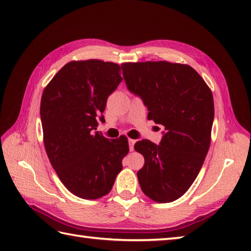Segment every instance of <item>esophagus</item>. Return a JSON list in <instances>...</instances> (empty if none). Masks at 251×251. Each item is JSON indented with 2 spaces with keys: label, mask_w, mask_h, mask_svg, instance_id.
Returning a JSON list of instances; mask_svg holds the SVG:
<instances>
[{
  "label": "esophagus",
  "mask_w": 251,
  "mask_h": 251,
  "mask_svg": "<svg viewBox=\"0 0 251 251\" xmlns=\"http://www.w3.org/2000/svg\"><path fill=\"white\" fill-rule=\"evenodd\" d=\"M136 143V140L134 139H128V146H129V151H134V146Z\"/></svg>",
  "instance_id": "1"
}]
</instances>
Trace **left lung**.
I'll list each match as a JSON object with an SVG mask.
<instances>
[{"instance_id": "8db88e82", "label": "left lung", "mask_w": 251, "mask_h": 251, "mask_svg": "<svg viewBox=\"0 0 251 251\" xmlns=\"http://www.w3.org/2000/svg\"><path fill=\"white\" fill-rule=\"evenodd\" d=\"M127 89L148 108V120L163 125L159 145L143 139L135 150L145 157L137 173L141 190L157 202L182 196L194 182L210 146L214 98L193 68L167 61L122 63Z\"/></svg>"}]
</instances>
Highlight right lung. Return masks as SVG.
I'll list each match as a JSON object with an SVG mask.
<instances>
[{
    "mask_svg": "<svg viewBox=\"0 0 251 251\" xmlns=\"http://www.w3.org/2000/svg\"><path fill=\"white\" fill-rule=\"evenodd\" d=\"M121 67L90 59L63 66L41 99L44 146L66 188L81 199L106 195L128 153L125 136L106 139L95 131L106 100L122 82Z\"/></svg>",
    "mask_w": 251,
    "mask_h": 251,
    "instance_id": "1",
    "label": "right lung"
}]
</instances>
